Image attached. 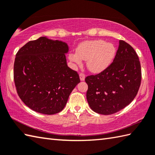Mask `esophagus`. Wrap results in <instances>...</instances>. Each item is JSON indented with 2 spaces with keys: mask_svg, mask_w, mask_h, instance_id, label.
Returning <instances> with one entry per match:
<instances>
[{
  "mask_svg": "<svg viewBox=\"0 0 155 155\" xmlns=\"http://www.w3.org/2000/svg\"><path fill=\"white\" fill-rule=\"evenodd\" d=\"M79 77H80V80H81V81H85V74H83V73H80Z\"/></svg>",
  "mask_w": 155,
  "mask_h": 155,
  "instance_id": "obj_1",
  "label": "esophagus"
}]
</instances>
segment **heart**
I'll use <instances>...</instances> for the list:
<instances>
[{"instance_id": "1", "label": "heart", "mask_w": 155, "mask_h": 155, "mask_svg": "<svg viewBox=\"0 0 155 155\" xmlns=\"http://www.w3.org/2000/svg\"><path fill=\"white\" fill-rule=\"evenodd\" d=\"M116 49L110 43L103 40L85 41L77 48V53L68 55L70 61L77 66L87 60V67L91 72L100 73L106 70L115 56Z\"/></svg>"}]
</instances>
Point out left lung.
<instances>
[{"label":"left lung","instance_id":"1","mask_svg":"<svg viewBox=\"0 0 155 155\" xmlns=\"http://www.w3.org/2000/svg\"><path fill=\"white\" fill-rule=\"evenodd\" d=\"M141 79L138 56L130 45L120 40L113 62L99 74L85 78L90 108L104 115L119 112L136 96Z\"/></svg>","mask_w":155,"mask_h":155}]
</instances>
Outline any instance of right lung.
Instances as JSON below:
<instances>
[{
	"label": "right lung",
	"instance_id": "obj_1",
	"mask_svg": "<svg viewBox=\"0 0 155 155\" xmlns=\"http://www.w3.org/2000/svg\"><path fill=\"white\" fill-rule=\"evenodd\" d=\"M66 43L42 36L19 49L14 62L17 92L25 104L44 114L62 110L80 83L78 73L67 65Z\"/></svg>",
	"mask_w": 155,
	"mask_h": 155
}]
</instances>
